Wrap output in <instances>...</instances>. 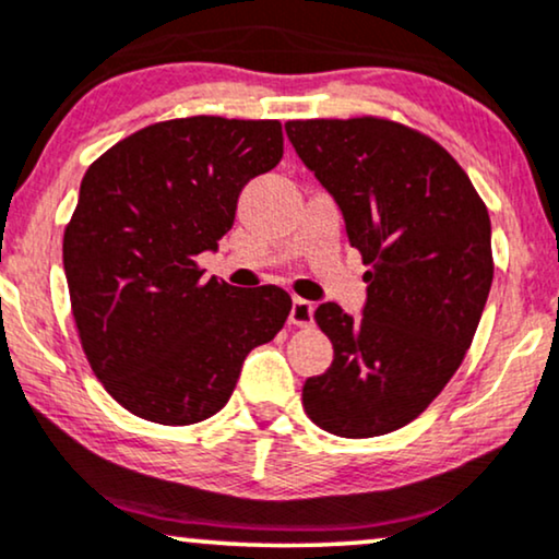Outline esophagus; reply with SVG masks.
<instances>
[{"instance_id": "esophagus-1", "label": "esophagus", "mask_w": 559, "mask_h": 559, "mask_svg": "<svg viewBox=\"0 0 559 559\" xmlns=\"http://www.w3.org/2000/svg\"><path fill=\"white\" fill-rule=\"evenodd\" d=\"M312 320H314V305L312 301H307V299H294V305H292V312H288V322H292V325H299V328H309L312 325Z\"/></svg>"}]
</instances>
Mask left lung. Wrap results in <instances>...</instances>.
I'll return each instance as SVG.
<instances>
[{"label": "left lung", "mask_w": 559, "mask_h": 559, "mask_svg": "<svg viewBox=\"0 0 559 559\" xmlns=\"http://www.w3.org/2000/svg\"><path fill=\"white\" fill-rule=\"evenodd\" d=\"M286 134L338 205L367 262V301L314 312L333 365L301 388L309 419L338 437L414 421L472 346L492 286V226L453 156L388 119H307Z\"/></svg>", "instance_id": "8db88e82"}]
</instances>
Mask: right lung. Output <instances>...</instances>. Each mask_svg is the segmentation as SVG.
I'll list each match as a JSON object with an SVG mask.
<instances>
[{
    "instance_id": "obj_1",
    "label": "right lung",
    "mask_w": 559,
    "mask_h": 559,
    "mask_svg": "<svg viewBox=\"0 0 559 559\" xmlns=\"http://www.w3.org/2000/svg\"><path fill=\"white\" fill-rule=\"evenodd\" d=\"M281 156V122L190 117L130 134L85 171L62 245L72 318L96 378L140 419L221 412L247 354L284 328V288L203 281L194 262Z\"/></svg>"
}]
</instances>
